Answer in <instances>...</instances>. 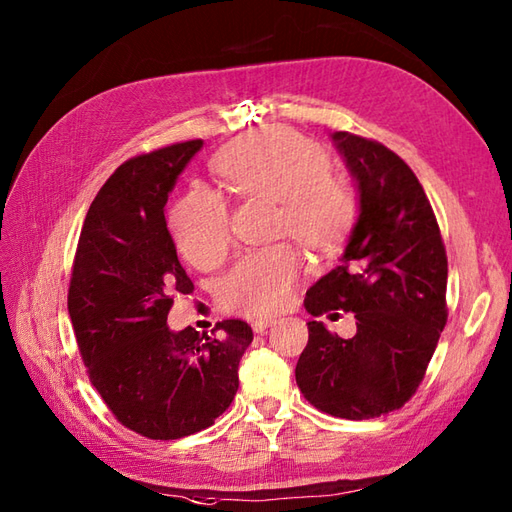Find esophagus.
<instances>
[{
  "label": "esophagus",
  "mask_w": 512,
  "mask_h": 512,
  "mask_svg": "<svg viewBox=\"0 0 512 512\" xmlns=\"http://www.w3.org/2000/svg\"><path fill=\"white\" fill-rule=\"evenodd\" d=\"M273 321L275 319H270V317H259V319H255L253 323H250V328H253V332H257V334H262L268 325H273Z\"/></svg>",
  "instance_id": "obj_1"
}]
</instances>
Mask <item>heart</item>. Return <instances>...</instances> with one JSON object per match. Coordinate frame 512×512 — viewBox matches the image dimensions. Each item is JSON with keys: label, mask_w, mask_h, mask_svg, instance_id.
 Instances as JSON below:
<instances>
[{"label": "heart", "mask_w": 512, "mask_h": 512, "mask_svg": "<svg viewBox=\"0 0 512 512\" xmlns=\"http://www.w3.org/2000/svg\"><path fill=\"white\" fill-rule=\"evenodd\" d=\"M213 167L242 198L275 200V233L292 235L314 253L339 248L356 220L350 184L328 171L325 151L284 127H266L217 151ZM171 231L182 257L195 268L222 264L231 250V226L222 198L193 189L173 206ZM303 262L297 248L281 242L246 255L226 277L222 303L257 317L290 301Z\"/></svg>", "instance_id": "obj_1"}]
</instances>
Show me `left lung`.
<instances>
[{
	"label": "left lung",
	"instance_id": "left-lung-1",
	"mask_svg": "<svg viewBox=\"0 0 512 512\" xmlns=\"http://www.w3.org/2000/svg\"><path fill=\"white\" fill-rule=\"evenodd\" d=\"M332 140L358 189V220L341 264L306 292L312 317L352 312L341 339L308 321L295 369L310 405L336 418L367 420L416 394L447 325V250L416 173L394 151L363 136Z\"/></svg>",
	"mask_w": 512,
	"mask_h": 512
}]
</instances>
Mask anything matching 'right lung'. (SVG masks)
I'll return each mask as SVG.
<instances>
[{"label": "right lung", "mask_w": 512, "mask_h": 512, "mask_svg": "<svg viewBox=\"0 0 512 512\" xmlns=\"http://www.w3.org/2000/svg\"><path fill=\"white\" fill-rule=\"evenodd\" d=\"M202 140L129 158L85 215L68 290V312L90 383L140 436L178 440L211 427L231 405L239 358L253 341L246 321L218 334L169 330L176 295L193 281L178 262L165 204Z\"/></svg>", "instance_id": "1"}]
</instances>
